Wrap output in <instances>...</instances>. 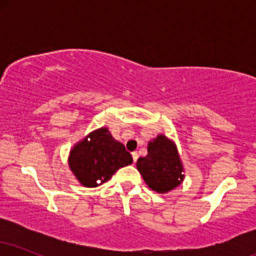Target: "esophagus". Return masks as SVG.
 <instances>
[{
    "mask_svg": "<svg viewBox=\"0 0 256 256\" xmlns=\"http://www.w3.org/2000/svg\"><path fill=\"white\" fill-rule=\"evenodd\" d=\"M132 158H134V162H136L137 161V158H138V154L136 152H132Z\"/></svg>",
    "mask_w": 256,
    "mask_h": 256,
    "instance_id": "34e87169",
    "label": "esophagus"
}]
</instances>
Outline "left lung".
I'll return each instance as SVG.
<instances>
[{
	"label": "left lung",
	"mask_w": 256,
	"mask_h": 256,
	"mask_svg": "<svg viewBox=\"0 0 256 256\" xmlns=\"http://www.w3.org/2000/svg\"><path fill=\"white\" fill-rule=\"evenodd\" d=\"M146 184L158 194H167L183 183L184 166L177 144L164 134L148 142V154L137 160Z\"/></svg>",
	"instance_id": "left-lung-1"
}]
</instances>
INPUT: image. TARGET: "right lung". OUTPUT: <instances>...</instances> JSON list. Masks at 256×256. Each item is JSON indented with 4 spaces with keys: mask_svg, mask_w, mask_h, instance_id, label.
I'll return each mask as SVG.
<instances>
[{
    "mask_svg": "<svg viewBox=\"0 0 256 256\" xmlns=\"http://www.w3.org/2000/svg\"><path fill=\"white\" fill-rule=\"evenodd\" d=\"M131 164L130 152L112 136L106 126L89 132L78 140L68 156L70 170L85 188H96L106 183L119 168Z\"/></svg>",
    "mask_w": 256,
    "mask_h": 256,
    "instance_id": "right-lung-1",
    "label": "right lung"
}]
</instances>
